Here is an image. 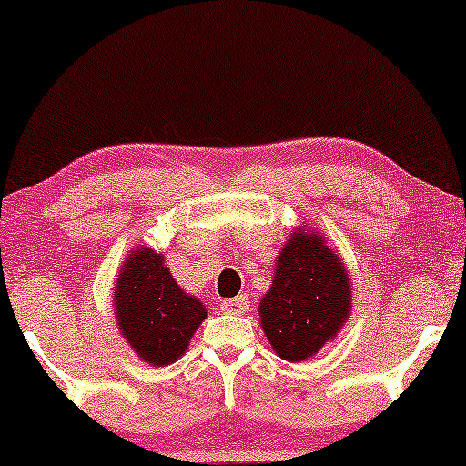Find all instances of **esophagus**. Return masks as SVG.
<instances>
[{
  "label": "esophagus",
  "instance_id": "esophagus-1",
  "mask_svg": "<svg viewBox=\"0 0 466 466\" xmlns=\"http://www.w3.org/2000/svg\"><path fill=\"white\" fill-rule=\"evenodd\" d=\"M221 309L226 313L240 315V313H245L249 309V298L245 296V293H240V296H237V298H229V300H223Z\"/></svg>",
  "mask_w": 466,
  "mask_h": 466
}]
</instances>
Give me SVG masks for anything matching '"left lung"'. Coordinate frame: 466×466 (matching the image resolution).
<instances>
[{"label": "left lung", "mask_w": 466, "mask_h": 466, "mask_svg": "<svg viewBox=\"0 0 466 466\" xmlns=\"http://www.w3.org/2000/svg\"><path fill=\"white\" fill-rule=\"evenodd\" d=\"M352 311V285L339 254L311 228H296L276 256L274 280L258 304L260 326L280 360L300 363L335 339Z\"/></svg>", "instance_id": "8db88e82"}]
</instances>
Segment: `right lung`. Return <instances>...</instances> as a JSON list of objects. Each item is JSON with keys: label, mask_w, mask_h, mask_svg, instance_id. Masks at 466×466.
I'll use <instances>...</instances> for the list:
<instances>
[{"label": "right lung", "mask_w": 466, "mask_h": 466, "mask_svg": "<svg viewBox=\"0 0 466 466\" xmlns=\"http://www.w3.org/2000/svg\"><path fill=\"white\" fill-rule=\"evenodd\" d=\"M117 330L148 366H168L188 350L208 318L199 298L175 282L164 254L140 245L122 260L114 289Z\"/></svg>", "instance_id": "1"}]
</instances>
